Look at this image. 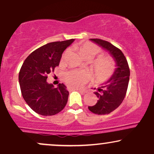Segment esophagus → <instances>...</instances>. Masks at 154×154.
<instances>
[{"mask_svg": "<svg viewBox=\"0 0 154 154\" xmlns=\"http://www.w3.org/2000/svg\"><path fill=\"white\" fill-rule=\"evenodd\" d=\"M74 90H75V91H79V92H80V93H85V90L80 89V88H74Z\"/></svg>", "mask_w": 154, "mask_h": 154, "instance_id": "esophagus-1", "label": "esophagus"}]
</instances>
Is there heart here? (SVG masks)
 Segmentation results:
<instances>
[{
  "label": "heart",
  "mask_w": 154,
  "mask_h": 154,
  "mask_svg": "<svg viewBox=\"0 0 154 154\" xmlns=\"http://www.w3.org/2000/svg\"><path fill=\"white\" fill-rule=\"evenodd\" d=\"M79 54L83 59H93L99 53L100 49L95 44L86 42L78 47ZM114 70V63L110 58L101 56L93 62V71L97 79L103 81L109 78ZM89 78L86 72L72 71L64 76V79L69 85L79 88L83 85Z\"/></svg>",
  "instance_id": "1"
}]
</instances>
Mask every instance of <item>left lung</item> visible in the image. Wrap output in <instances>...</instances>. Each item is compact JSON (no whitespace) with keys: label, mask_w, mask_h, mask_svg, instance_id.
I'll use <instances>...</instances> for the list:
<instances>
[{"label":"left lung","mask_w":154,"mask_h":154,"mask_svg":"<svg viewBox=\"0 0 154 154\" xmlns=\"http://www.w3.org/2000/svg\"><path fill=\"white\" fill-rule=\"evenodd\" d=\"M90 40L107 51L115 61L116 68L112 75L94 93L98 97L97 103L88 106L94 114H107L119 107L125 98L130 80V69L126 58L119 48L100 39Z\"/></svg>","instance_id":"left-lung-1"}]
</instances>
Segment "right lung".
Wrapping results in <instances>:
<instances>
[{"label":"right lung","mask_w":154,"mask_h":154,"mask_svg":"<svg viewBox=\"0 0 154 154\" xmlns=\"http://www.w3.org/2000/svg\"><path fill=\"white\" fill-rule=\"evenodd\" d=\"M75 39L49 43L33 51L23 63L19 75L21 92L26 103L43 116L58 114L65 107L69 91L63 83L54 88L48 75L59 66L63 52Z\"/></svg>","instance_id":"obj_1"}]
</instances>
